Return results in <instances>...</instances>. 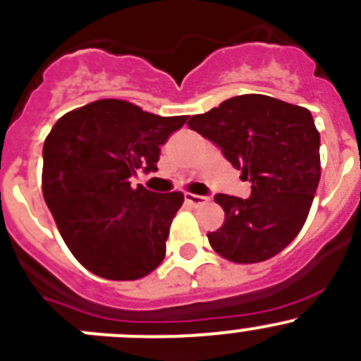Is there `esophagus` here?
<instances>
[{
  "instance_id": "34e87169",
  "label": "esophagus",
  "mask_w": 361,
  "mask_h": 361,
  "mask_svg": "<svg viewBox=\"0 0 361 361\" xmlns=\"http://www.w3.org/2000/svg\"><path fill=\"white\" fill-rule=\"evenodd\" d=\"M184 197H186L188 204H191V205H204V204H207V198L202 197V195L186 193V195H184Z\"/></svg>"
}]
</instances>
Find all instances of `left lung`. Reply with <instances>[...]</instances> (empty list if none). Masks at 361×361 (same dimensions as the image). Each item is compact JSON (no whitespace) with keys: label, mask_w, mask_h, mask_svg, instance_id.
Here are the masks:
<instances>
[{"label":"left lung","mask_w":361,"mask_h":361,"mask_svg":"<svg viewBox=\"0 0 361 361\" xmlns=\"http://www.w3.org/2000/svg\"><path fill=\"white\" fill-rule=\"evenodd\" d=\"M188 126L252 180L248 198L214 197L225 221L207 234L212 250L235 264L278 255L303 228L321 178V138L312 113L269 95L246 94L193 115Z\"/></svg>","instance_id":"obj_1"}]
</instances>
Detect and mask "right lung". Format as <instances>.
Here are the masks:
<instances>
[{"label": "right lung", "instance_id": "right-lung-1", "mask_svg": "<svg viewBox=\"0 0 361 361\" xmlns=\"http://www.w3.org/2000/svg\"><path fill=\"white\" fill-rule=\"evenodd\" d=\"M186 120L101 99L65 113L47 135L44 200L72 255L97 276L138 280L163 262L184 195L133 188L131 177L157 170L159 147Z\"/></svg>", "mask_w": 361, "mask_h": 361}]
</instances>
